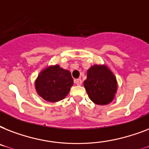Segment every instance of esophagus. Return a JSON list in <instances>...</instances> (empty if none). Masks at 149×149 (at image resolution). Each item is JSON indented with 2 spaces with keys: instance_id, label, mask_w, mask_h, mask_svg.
I'll use <instances>...</instances> for the list:
<instances>
[{
  "instance_id": "34e87169",
  "label": "esophagus",
  "mask_w": 149,
  "mask_h": 149,
  "mask_svg": "<svg viewBox=\"0 0 149 149\" xmlns=\"http://www.w3.org/2000/svg\"><path fill=\"white\" fill-rule=\"evenodd\" d=\"M74 83L78 86H80L82 85V79H76L74 80Z\"/></svg>"
}]
</instances>
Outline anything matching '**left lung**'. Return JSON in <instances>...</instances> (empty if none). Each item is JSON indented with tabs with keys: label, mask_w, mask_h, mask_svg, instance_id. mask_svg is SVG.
<instances>
[{
	"label": "left lung",
	"mask_w": 149,
	"mask_h": 149,
	"mask_svg": "<svg viewBox=\"0 0 149 149\" xmlns=\"http://www.w3.org/2000/svg\"><path fill=\"white\" fill-rule=\"evenodd\" d=\"M84 85L90 99L99 105L111 103L118 88L114 75L106 65L91 66L87 71V78Z\"/></svg>",
	"instance_id": "left-lung-1"
}]
</instances>
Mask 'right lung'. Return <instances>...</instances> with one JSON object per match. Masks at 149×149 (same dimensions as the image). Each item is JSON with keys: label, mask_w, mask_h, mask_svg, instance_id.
<instances>
[{"label": "right lung", "mask_w": 149, "mask_h": 149, "mask_svg": "<svg viewBox=\"0 0 149 149\" xmlns=\"http://www.w3.org/2000/svg\"><path fill=\"white\" fill-rule=\"evenodd\" d=\"M72 84L73 79L70 71L56 65L40 72L36 81V89L44 100L57 102L67 96Z\"/></svg>", "instance_id": "obj_1"}]
</instances>
